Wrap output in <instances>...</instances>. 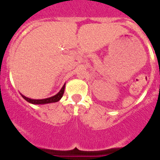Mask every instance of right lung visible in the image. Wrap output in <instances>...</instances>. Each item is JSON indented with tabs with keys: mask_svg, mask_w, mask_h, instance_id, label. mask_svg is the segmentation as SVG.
<instances>
[{
	"mask_svg": "<svg viewBox=\"0 0 160 160\" xmlns=\"http://www.w3.org/2000/svg\"><path fill=\"white\" fill-rule=\"evenodd\" d=\"M65 85H66V84H64V85L62 86L61 90H60V91L58 92L56 95L52 96V97H50V98H43V99H33V98L25 97V96L23 95V94H21V96L24 98V99H25L26 101H27V102H30V103H32V104H47V103H51V102H58V101L62 98L63 93H64Z\"/></svg>",
	"mask_w": 160,
	"mask_h": 160,
	"instance_id": "obj_1",
	"label": "right lung"
}]
</instances>
